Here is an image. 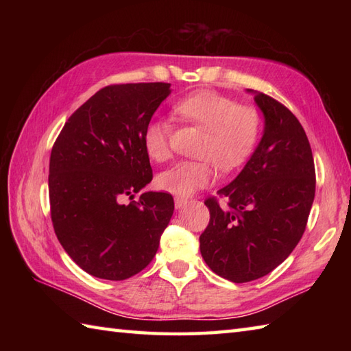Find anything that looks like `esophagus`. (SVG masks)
<instances>
[{
	"instance_id": "34e87169",
	"label": "esophagus",
	"mask_w": 351,
	"mask_h": 351,
	"mask_svg": "<svg viewBox=\"0 0 351 351\" xmlns=\"http://www.w3.org/2000/svg\"><path fill=\"white\" fill-rule=\"evenodd\" d=\"M187 202H189V200H187V199H184V197H175V206L178 208V210H180V208H182V206L187 205Z\"/></svg>"
}]
</instances>
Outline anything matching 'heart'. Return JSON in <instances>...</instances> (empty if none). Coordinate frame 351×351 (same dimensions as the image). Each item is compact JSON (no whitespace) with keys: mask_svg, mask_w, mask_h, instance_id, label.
Instances as JSON below:
<instances>
[{"mask_svg":"<svg viewBox=\"0 0 351 351\" xmlns=\"http://www.w3.org/2000/svg\"><path fill=\"white\" fill-rule=\"evenodd\" d=\"M176 113L184 122L204 130L196 151L197 158L204 160L181 161L156 178L158 189L178 196H190L211 185L215 180L214 164L225 173L240 167L256 147L263 130V119L255 107L240 106L213 90L187 96L176 106ZM143 146L151 160H170V125L160 119L149 122Z\"/></svg>","mask_w":351,"mask_h":351,"instance_id":"obj_1","label":"heart"}]
</instances>
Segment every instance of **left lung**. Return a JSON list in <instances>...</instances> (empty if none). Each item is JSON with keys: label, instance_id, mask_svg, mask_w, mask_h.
I'll use <instances>...</instances> for the list:
<instances>
[{"label": "left lung", "instance_id": "left-lung-1", "mask_svg": "<svg viewBox=\"0 0 351 351\" xmlns=\"http://www.w3.org/2000/svg\"><path fill=\"white\" fill-rule=\"evenodd\" d=\"M264 114V134L235 180L210 197L199 237L211 270L235 283L263 278L294 250L315 197V166L303 126L271 96L247 90Z\"/></svg>", "mask_w": 351, "mask_h": 351}]
</instances>
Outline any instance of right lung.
Listing matches in <instances>:
<instances>
[{
    "label": "right lung",
    "instance_id": "1",
    "mask_svg": "<svg viewBox=\"0 0 351 351\" xmlns=\"http://www.w3.org/2000/svg\"><path fill=\"white\" fill-rule=\"evenodd\" d=\"M169 83L113 84L86 101L58 134L49 158L51 220L66 253L88 274L123 280L154 259L175 210L152 181L146 125Z\"/></svg>",
    "mask_w": 351,
    "mask_h": 351
}]
</instances>
